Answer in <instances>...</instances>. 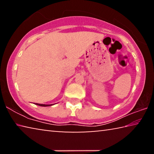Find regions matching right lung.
<instances>
[{
    "mask_svg": "<svg viewBox=\"0 0 154 154\" xmlns=\"http://www.w3.org/2000/svg\"><path fill=\"white\" fill-rule=\"evenodd\" d=\"M36 105L41 106H49L52 105H44V104H38V103H36Z\"/></svg>",
    "mask_w": 154,
    "mask_h": 154,
    "instance_id": "1",
    "label": "right lung"
}]
</instances>
